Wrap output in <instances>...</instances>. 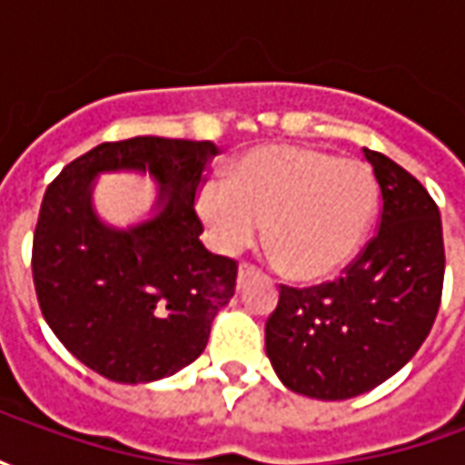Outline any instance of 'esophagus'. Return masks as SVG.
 I'll return each mask as SVG.
<instances>
[{"label":"esophagus","instance_id":"esophagus-1","mask_svg":"<svg viewBox=\"0 0 465 465\" xmlns=\"http://www.w3.org/2000/svg\"><path fill=\"white\" fill-rule=\"evenodd\" d=\"M252 273H253V266H249V263H242V266H239V283L246 282Z\"/></svg>","mask_w":465,"mask_h":465}]
</instances>
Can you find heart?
Instances as JSON below:
<instances>
[{
    "label": "heart",
    "mask_w": 465,
    "mask_h": 465,
    "mask_svg": "<svg viewBox=\"0 0 465 465\" xmlns=\"http://www.w3.org/2000/svg\"><path fill=\"white\" fill-rule=\"evenodd\" d=\"M199 213L223 253L259 242L286 276L322 282L359 253L379 209V186L366 163L302 146H262L233 163L226 182H206Z\"/></svg>",
    "instance_id": "1"
}]
</instances>
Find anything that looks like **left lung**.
<instances>
[{
    "instance_id": "left-lung-1",
    "label": "left lung",
    "mask_w": 465,
    "mask_h": 465,
    "mask_svg": "<svg viewBox=\"0 0 465 465\" xmlns=\"http://www.w3.org/2000/svg\"><path fill=\"white\" fill-rule=\"evenodd\" d=\"M379 182V233L336 282L282 286L266 356L286 389L343 401L376 389L426 341L443 292V229L430 193L389 156L363 149Z\"/></svg>"
}]
</instances>
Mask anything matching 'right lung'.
Listing matches in <instances>:
<instances>
[{"label":"right lung","mask_w":465,"mask_h":465,"mask_svg":"<svg viewBox=\"0 0 465 465\" xmlns=\"http://www.w3.org/2000/svg\"><path fill=\"white\" fill-rule=\"evenodd\" d=\"M213 142L134 136L66 163L46 186L32 273L49 329L104 379L149 383L202 356L213 316L236 289V262L206 252L193 199ZM160 182L152 220L116 230L91 206L102 171H145Z\"/></svg>","instance_id":"obj_1"}]
</instances>
